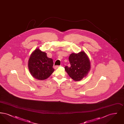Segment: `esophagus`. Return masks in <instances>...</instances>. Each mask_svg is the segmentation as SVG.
Returning <instances> with one entry per match:
<instances>
[{
	"label": "esophagus",
	"instance_id": "1",
	"mask_svg": "<svg viewBox=\"0 0 124 124\" xmlns=\"http://www.w3.org/2000/svg\"><path fill=\"white\" fill-rule=\"evenodd\" d=\"M59 66H59V65H56V66H54V68H55V69H57V68H59Z\"/></svg>",
	"mask_w": 124,
	"mask_h": 124
}]
</instances>
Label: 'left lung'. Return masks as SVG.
<instances>
[{
  "instance_id": "1",
  "label": "left lung",
  "mask_w": 124,
  "mask_h": 124,
  "mask_svg": "<svg viewBox=\"0 0 124 124\" xmlns=\"http://www.w3.org/2000/svg\"><path fill=\"white\" fill-rule=\"evenodd\" d=\"M71 66H65V70L74 81L81 80L87 76L91 69L90 60L84 51L72 53L69 57Z\"/></svg>"
}]
</instances>
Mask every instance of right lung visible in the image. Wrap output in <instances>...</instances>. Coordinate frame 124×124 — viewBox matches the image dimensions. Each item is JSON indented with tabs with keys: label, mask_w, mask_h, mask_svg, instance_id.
Here are the masks:
<instances>
[{
	"label": "right lung",
	"mask_w": 124,
	"mask_h": 124,
	"mask_svg": "<svg viewBox=\"0 0 124 124\" xmlns=\"http://www.w3.org/2000/svg\"><path fill=\"white\" fill-rule=\"evenodd\" d=\"M53 60L47 57L46 53L37 48L30 55L28 66L32 76L38 80H44L54 71Z\"/></svg>",
	"instance_id": "add662e5"
}]
</instances>
